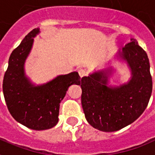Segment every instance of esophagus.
<instances>
[{"label": "esophagus", "instance_id": "obj_1", "mask_svg": "<svg viewBox=\"0 0 155 155\" xmlns=\"http://www.w3.org/2000/svg\"><path fill=\"white\" fill-rule=\"evenodd\" d=\"M78 72H79V74H80V77L81 78L84 77V76L86 75V71H85V70H84V69H80V70L78 71Z\"/></svg>", "mask_w": 155, "mask_h": 155}]
</instances>
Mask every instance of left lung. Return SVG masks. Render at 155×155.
Returning <instances> with one entry per match:
<instances>
[{"label":"left lung","instance_id":"8db88e82","mask_svg":"<svg viewBox=\"0 0 155 155\" xmlns=\"http://www.w3.org/2000/svg\"><path fill=\"white\" fill-rule=\"evenodd\" d=\"M117 57L127 62L131 77L118 86L108 85L113 68L95 71L81 79V104L85 118L95 129L113 132L136 121L146 108L152 93L148 56L130 38ZM79 84V85H80Z\"/></svg>","mask_w":155,"mask_h":155}]
</instances>
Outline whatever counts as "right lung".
<instances>
[{"label":"right lung","instance_id":"add662e5","mask_svg":"<svg viewBox=\"0 0 155 155\" xmlns=\"http://www.w3.org/2000/svg\"><path fill=\"white\" fill-rule=\"evenodd\" d=\"M39 28L28 33L10 54L3 80V94L8 110L15 121L29 129L48 130L58 122L60 104L71 84H80L78 72L61 74L36 85L25 74V61Z\"/></svg>","mask_w":155,"mask_h":155}]
</instances>
